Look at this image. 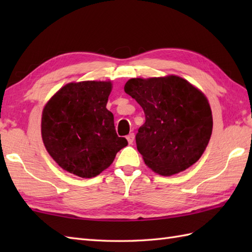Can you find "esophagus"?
<instances>
[{"mask_svg":"<svg viewBox=\"0 0 252 252\" xmlns=\"http://www.w3.org/2000/svg\"><path fill=\"white\" fill-rule=\"evenodd\" d=\"M134 137H135L134 133H130V134L126 136V140L129 142V144H133V142H134Z\"/></svg>","mask_w":252,"mask_h":252,"instance_id":"34e87169","label":"esophagus"}]
</instances>
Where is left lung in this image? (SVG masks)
<instances>
[{
	"label": "left lung",
	"mask_w": 252,
	"mask_h": 252,
	"mask_svg": "<svg viewBox=\"0 0 252 252\" xmlns=\"http://www.w3.org/2000/svg\"><path fill=\"white\" fill-rule=\"evenodd\" d=\"M125 92L144 110L135 140L144 161L170 176L198 161L210 141L212 114L199 90L178 76L130 79Z\"/></svg>",
	"instance_id": "obj_1"
}]
</instances>
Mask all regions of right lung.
I'll list each match as a JSON object with an SVG mask.
<instances>
[{
	"label": "right lung",
	"mask_w": 252,
	"mask_h": 252,
	"mask_svg": "<svg viewBox=\"0 0 252 252\" xmlns=\"http://www.w3.org/2000/svg\"><path fill=\"white\" fill-rule=\"evenodd\" d=\"M111 83H68L47 101L41 132L51 157L65 171L93 178L114 161L127 145L117 135L114 115L106 108Z\"/></svg>",
	"instance_id": "1"
}]
</instances>
